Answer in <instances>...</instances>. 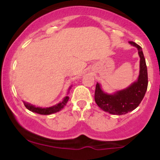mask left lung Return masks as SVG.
<instances>
[{"mask_svg": "<svg viewBox=\"0 0 160 160\" xmlns=\"http://www.w3.org/2000/svg\"><path fill=\"white\" fill-rule=\"evenodd\" d=\"M128 43L136 47L140 56V71L137 81L126 89L111 95L104 92L98 82L95 87V102L103 111L111 114L122 115L132 111L141 103L148 89V69L142 49L135 42L129 41Z\"/></svg>", "mask_w": 160, "mask_h": 160, "instance_id": "1", "label": "left lung"}]
</instances>
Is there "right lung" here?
<instances>
[{"label": "right lung", "mask_w": 160, "mask_h": 160, "mask_svg": "<svg viewBox=\"0 0 160 160\" xmlns=\"http://www.w3.org/2000/svg\"><path fill=\"white\" fill-rule=\"evenodd\" d=\"M71 89V87L69 88V89ZM68 99H69V97L66 96L65 98L63 99V101L60 102V103L57 104L56 105L52 106V107L46 108L35 107V106L32 105V104H28V103H27V102H24V104H25V108H26L27 109H28L29 111L34 112V113H39V114L49 115V114H52V113H56V112L61 111L62 108H64V106L67 104Z\"/></svg>", "instance_id": "obj_1"}]
</instances>
